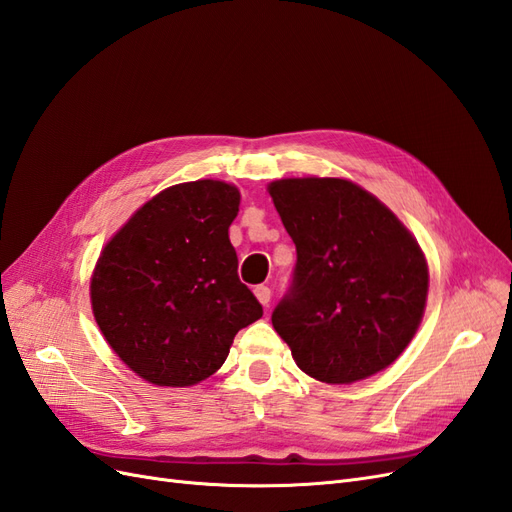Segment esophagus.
Masks as SVG:
<instances>
[{"label": "esophagus", "mask_w": 512, "mask_h": 512, "mask_svg": "<svg viewBox=\"0 0 512 512\" xmlns=\"http://www.w3.org/2000/svg\"><path fill=\"white\" fill-rule=\"evenodd\" d=\"M254 294H256V299L262 303V305H269V301H271V288L269 286H265V284H258L256 288H254Z\"/></svg>", "instance_id": "34e87169"}]
</instances>
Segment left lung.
I'll list each match as a JSON object with an SVG mask.
<instances>
[{
  "label": "left lung",
  "instance_id": "left-lung-1",
  "mask_svg": "<svg viewBox=\"0 0 512 512\" xmlns=\"http://www.w3.org/2000/svg\"><path fill=\"white\" fill-rule=\"evenodd\" d=\"M269 194L297 247L292 284L271 314L292 359L329 384L389 367L421 324L429 288L410 230L346 179H280Z\"/></svg>",
  "mask_w": 512,
  "mask_h": 512
}]
</instances>
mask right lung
<instances>
[{
	"mask_svg": "<svg viewBox=\"0 0 512 512\" xmlns=\"http://www.w3.org/2000/svg\"><path fill=\"white\" fill-rule=\"evenodd\" d=\"M239 200L224 181L173 185L102 250L91 307L108 346L143 380L192 386L213 376L235 335L262 316L228 239Z\"/></svg>",
	"mask_w": 512,
	"mask_h": 512,
	"instance_id": "obj_1",
	"label": "right lung"
}]
</instances>
